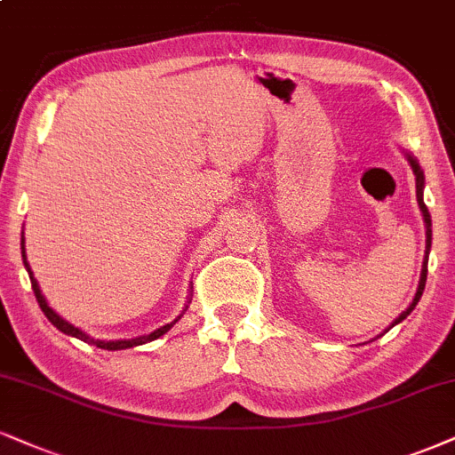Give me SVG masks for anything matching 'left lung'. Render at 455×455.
Masks as SVG:
<instances>
[{
    "label": "left lung",
    "mask_w": 455,
    "mask_h": 455,
    "mask_svg": "<svg viewBox=\"0 0 455 455\" xmlns=\"http://www.w3.org/2000/svg\"><path fill=\"white\" fill-rule=\"evenodd\" d=\"M407 160H409V164H411V168H413V175H416V196H418V204H419V211H422V215H424V223H426V259H424V267H422V276H419V287H418V293H416V297H413L411 306H409L407 310L403 312L401 316L396 318L395 323H392V327H395V324H399L401 321H405V318L409 316V314H411L413 307H416V304L419 301V297H422V293H424V287H426V274H428V251H430V240H433V229H430V228H433V221H430V212H428V209H426L424 198H422V189H424V172H422V168H419L418 162L411 158V156H407Z\"/></svg>",
    "instance_id": "obj_1"
}]
</instances>
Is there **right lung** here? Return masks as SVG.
Here are the masks:
<instances>
[{
    "label": "right lung",
    "mask_w": 455,
    "mask_h": 455,
    "mask_svg": "<svg viewBox=\"0 0 455 455\" xmlns=\"http://www.w3.org/2000/svg\"><path fill=\"white\" fill-rule=\"evenodd\" d=\"M22 244V243H20ZM22 249V261H25V267H27V272H29V278H31V287H33V293H36V299H37V304H39V307H42V312L46 314V318L50 323L54 324L56 329L59 331H63V333H67V335H73V338H77V339H82V341H88V344H94L97 347H103V350H126V347H132V346H141V344H148V341H154V339H158L160 335H164L168 329L172 327V324H175L177 321H172V323H168V324H164V327H160V329H156L154 333H149V335H143V338H137V339H124V341H99V339H92V338H88L86 333H84V331H80L77 327H73V324H69L67 321H63V318L59 316V314H56L52 307H50L48 304H46V299H44V295H42V291H39V284H37V280L33 278V274H31V267H29V263H27V257H25V246H20Z\"/></svg>",
    "instance_id": "1"
}]
</instances>
